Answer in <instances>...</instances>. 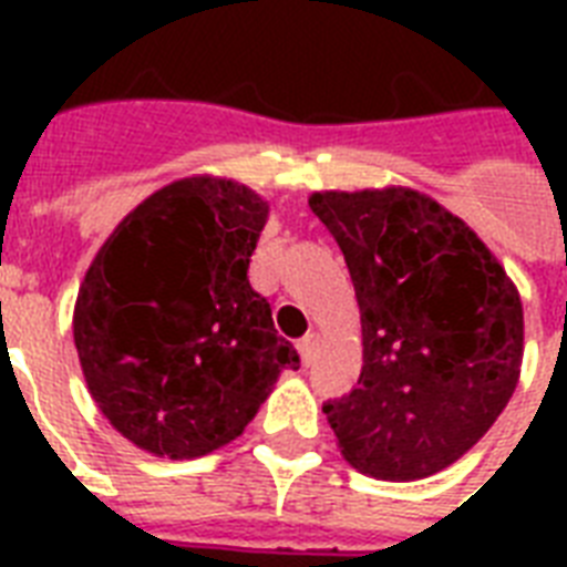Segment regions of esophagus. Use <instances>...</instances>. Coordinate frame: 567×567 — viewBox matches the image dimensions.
Instances as JSON below:
<instances>
[{
    "mask_svg": "<svg viewBox=\"0 0 567 567\" xmlns=\"http://www.w3.org/2000/svg\"><path fill=\"white\" fill-rule=\"evenodd\" d=\"M297 350H300L302 364H311V359H315V350H318V332H309V336H302L300 344H297Z\"/></svg>",
    "mask_w": 567,
    "mask_h": 567,
    "instance_id": "34e87169",
    "label": "esophagus"
}]
</instances>
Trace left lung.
<instances>
[{
	"label": "left lung",
	"instance_id": "left-lung-1",
	"mask_svg": "<svg viewBox=\"0 0 567 567\" xmlns=\"http://www.w3.org/2000/svg\"><path fill=\"white\" fill-rule=\"evenodd\" d=\"M362 311L359 385L323 405L341 456L409 483L462 458L518 385L524 306L476 231L412 188L315 190Z\"/></svg>",
	"mask_w": 567,
	"mask_h": 567
}]
</instances>
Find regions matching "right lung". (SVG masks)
<instances>
[{
	"instance_id": "obj_1",
	"label": "right lung",
	"mask_w": 567,
	"mask_h": 567,
	"mask_svg": "<svg viewBox=\"0 0 567 567\" xmlns=\"http://www.w3.org/2000/svg\"><path fill=\"white\" fill-rule=\"evenodd\" d=\"M267 214L240 182L188 176L146 196L93 256L75 350L93 403L135 447L214 453L300 368L247 276Z\"/></svg>"
}]
</instances>
